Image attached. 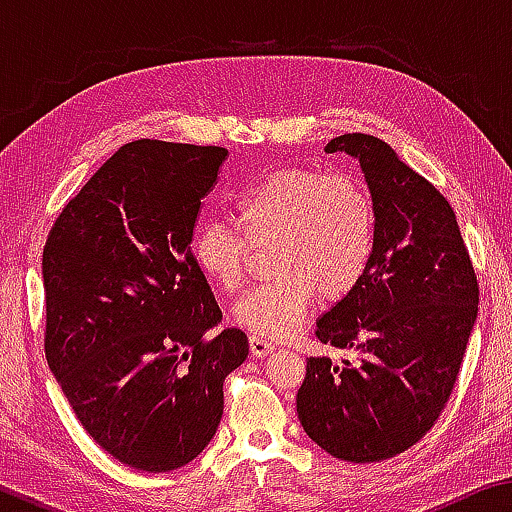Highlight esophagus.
<instances>
[{"label":"esophagus","mask_w":512,"mask_h":512,"mask_svg":"<svg viewBox=\"0 0 512 512\" xmlns=\"http://www.w3.org/2000/svg\"><path fill=\"white\" fill-rule=\"evenodd\" d=\"M248 343H250V354H253V357H268V354L275 350V343L259 339V336H250Z\"/></svg>","instance_id":"34e87169"}]
</instances>
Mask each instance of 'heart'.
Listing matches in <instances>:
<instances>
[{
    "mask_svg": "<svg viewBox=\"0 0 512 512\" xmlns=\"http://www.w3.org/2000/svg\"><path fill=\"white\" fill-rule=\"evenodd\" d=\"M237 221L250 241L275 239L273 280L248 289L232 316L262 339H287L300 327L318 289L343 298L366 275L375 250V207L366 185L345 171L280 169L241 189ZM198 271L216 287H239L246 239L235 225L207 219L192 239Z\"/></svg>",
    "mask_w": 512,
    "mask_h": 512,
    "instance_id": "1",
    "label": "heart"
}]
</instances>
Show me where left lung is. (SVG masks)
<instances>
[{
  "label": "left lung",
  "instance_id": "1",
  "mask_svg": "<svg viewBox=\"0 0 512 512\" xmlns=\"http://www.w3.org/2000/svg\"><path fill=\"white\" fill-rule=\"evenodd\" d=\"M359 162L375 207V250L357 289L316 320L320 343L357 361L309 357L296 409L327 454L375 463L427 433L470 341L479 284L447 198L372 135L334 137Z\"/></svg>",
  "mask_w": 512,
  "mask_h": 512
}]
</instances>
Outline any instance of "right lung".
<instances>
[{
  "label": "right lung",
  "mask_w": 512,
  "mask_h": 512,
  "mask_svg": "<svg viewBox=\"0 0 512 512\" xmlns=\"http://www.w3.org/2000/svg\"><path fill=\"white\" fill-rule=\"evenodd\" d=\"M221 146L137 140L94 173L42 253L45 354L83 429L119 463L169 472L203 452L248 339L192 257Z\"/></svg>",
  "instance_id": "add662e5"
}]
</instances>
